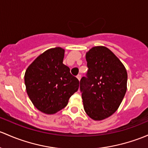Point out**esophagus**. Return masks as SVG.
I'll use <instances>...</instances> for the list:
<instances>
[{"mask_svg": "<svg viewBox=\"0 0 148 148\" xmlns=\"http://www.w3.org/2000/svg\"><path fill=\"white\" fill-rule=\"evenodd\" d=\"M77 78L78 79L79 81H80V79H81V75H80V74H78V75L77 76Z\"/></svg>", "mask_w": 148, "mask_h": 148, "instance_id": "obj_1", "label": "esophagus"}]
</instances>
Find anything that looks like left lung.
<instances>
[{
  "label": "left lung",
  "instance_id": "1",
  "mask_svg": "<svg viewBox=\"0 0 148 148\" xmlns=\"http://www.w3.org/2000/svg\"><path fill=\"white\" fill-rule=\"evenodd\" d=\"M88 71L80 81L84 111L101 121L121 105L127 90V74L122 62L106 47H92L86 54Z\"/></svg>",
  "mask_w": 148,
  "mask_h": 148
}]
</instances>
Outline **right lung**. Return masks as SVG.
Instances as JSON below:
<instances>
[{
  "mask_svg": "<svg viewBox=\"0 0 148 148\" xmlns=\"http://www.w3.org/2000/svg\"><path fill=\"white\" fill-rule=\"evenodd\" d=\"M64 49H49L37 57L27 67L25 84L33 105L46 114H54L67 105L78 91L79 80L63 64Z\"/></svg>",
  "mask_w": 148,
  "mask_h": 148,
  "instance_id": "add662e5",
  "label": "right lung"
}]
</instances>
